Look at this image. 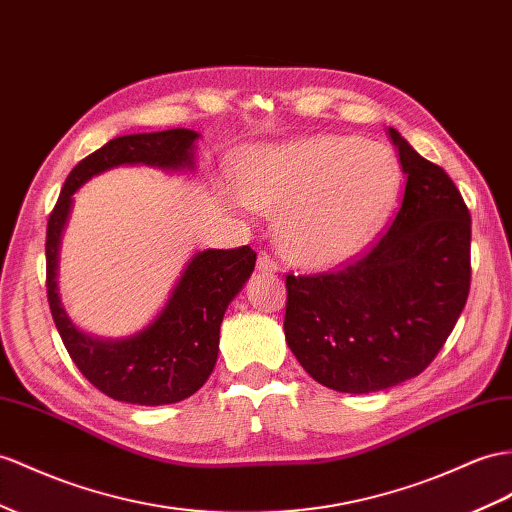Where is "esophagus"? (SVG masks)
Masks as SVG:
<instances>
[{
    "label": "esophagus",
    "instance_id": "34e87169",
    "mask_svg": "<svg viewBox=\"0 0 512 512\" xmlns=\"http://www.w3.org/2000/svg\"><path fill=\"white\" fill-rule=\"evenodd\" d=\"M257 268H259L261 272H277V270H279V264H277V259H274L268 251H261V253L257 255Z\"/></svg>",
    "mask_w": 512,
    "mask_h": 512
}]
</instances>
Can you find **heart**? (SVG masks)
<instances>
[{
  "instance_id": "1",
  "label": "heart",
  "mask_w": 512,
  "mask_h": 512,
  "mask_svg": "<svg viewBox=\"0 0 512 512\" xmlns=\"http://www.w3.org/2000/svg\"><path fill=\"white\" fill-rule=\"evenodd\" d=\"M246 203L279 214L283 255L303 268L355 257L383 227L400 192V168L383 144L355 136H313L248 160Z\"/></svg>"
}]
</instances>
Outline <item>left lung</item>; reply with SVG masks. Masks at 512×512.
<instances>
[{
  "label": "left lung",
  "mask_w": 512,
  "mask_h": 512,
  "mask_svg": "<svg viewBox=\"0 0 512 512\" xmlns=\"http://www.w3.org/2000/svg\"><path fill=\"white\" fill-rule=\"evenodd\" d=\"M404 199L387 231L335 272L285 274V339L307 374L372 393L422 374L467 303L471 214L450 175L396 129Z\"/></svg>",
  "instance_id": "8db88e82"
}]
</instances>
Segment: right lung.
Instances as JSON below:
<instances>
[{"instance_id": "add662e5", "label": "right lung", "mask_w": 512, "mask_h": 512, "mask_svg": "<svg viewBox=\"0 0 512 512\" xmlns=\"http://www.w3.org/2000/svg\"><path fill=\"white\" fill-rule=\"evenodd\" d=\"M196 138L190 129H166L106 142L71 170L47 220L45 285L51 318L77 370L101 393L119 402L173 404L203 387L218 359L222 316L251 277L257 253L251 246L199 253L153 324L121 342H103L77 331L60 305L56 292L60 233L69 216L71 196L84 181L121 164L192 166Z\"/></svg>"}]
</instances>
